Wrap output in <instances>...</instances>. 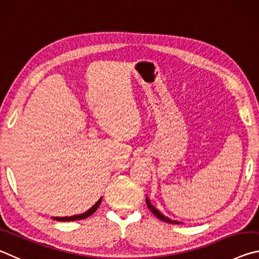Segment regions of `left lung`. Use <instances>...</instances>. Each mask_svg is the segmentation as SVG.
<instances>
[{"label":"left lung","mask_w":259,"mask_h":259,"mask_svg":"<svg viewBox=\"0 0 259 259\" xmlns=\"http://www.w3.org/2000/svg\"><path fill=\"white\" fill-rule=\"evenodd\" d=\"M146 203H147V206L149 207V210L151 211L152 213H154L156 217H157L158 219H160L162 220V222H165V223H168V224H180L179 222H176V220H171V219H168L167 217H165V215L163 214V213H160L159 211L156 209V207L151 204L150 203V201H149V198L148 197H146Z\"/></svg>","instance_id":"left-lung-1"}]
</instances>
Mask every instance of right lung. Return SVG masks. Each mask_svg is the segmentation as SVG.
<instances>
[{
	"instance_id": "add662e5",
	"label": "right lung",
	"mask_w": 259,
	"mask_h": 259,
	"mask_svg": "<svg viewBox=\"0 0 259 259\" xmlns=\"http://www.w3.org/2000/svg\"><path fill=\"white\" fill-rule=\"evenodd\" d=\"M101 202H102V197L95 203L94 205L91 207L90 210H87L84 213L74 214V215H71V217H53V219L58 220V222H74V220H80V219L88 218V217H90V215H92L97 210V207H99V205L101 204Z\"/></svg>"
}]
</instances>
